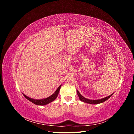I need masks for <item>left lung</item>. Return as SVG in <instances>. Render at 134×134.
Returning <instances> with one entry per match:
<instances>
[{"instance_id":"obj_1","label":"left lung","mask_w":134,"mask_h":134,"mask_svg":"<svg viewBox=\"0 0 134 134\" xmlns=\"http://www.w3.org/2000/svg\"><path fill=\"white\" fill-rule=\"evenodd\" d=\"M78 96L79 97V99L81 100H82L83 102H86V103H90V104H98V103H102V102H103L104 101H105L107 99V98H102V99H101L90 100V99H87L86 98H84V97H83L82 95L80 94L79 92L78 93Z\"/></svg>"}]
</instances>
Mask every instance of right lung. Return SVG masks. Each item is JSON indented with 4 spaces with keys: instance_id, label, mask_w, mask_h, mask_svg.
Wrapping results in <instances>:
<instances>
[{
    "instance_id": "right-lung-1",
    "label": "right lung",
    "mask_w": 134,
    "mask_h": 134,
    "mask_svg": "<svg viewBox=\"0 0 134 134\" xmlns=\"http://www.w3.org/2000/svg\"><path fill=\"white\" fill-rule=\"evenodd\" d=\"M60 86L59 87V88L57 89V90L55 91V92L52 96H50L49 97H48V98H47L41 99V100L34 99H32V98H29V97H27L25 95V96L26 97L27 99H28V100H30L31 102H32V103H35V104L41 105V106H43V105H46V104H47L48 103H49L52 102V101L54 100L56 98V97H58V95L59 94V92L60 91Z\"/></svg>"
}]
</instances>
